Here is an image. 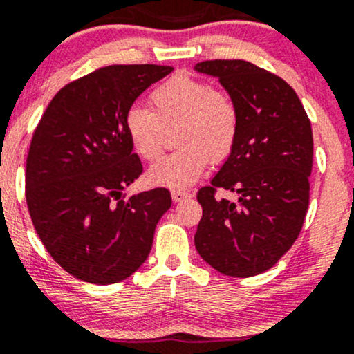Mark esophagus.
<instances>
[{
	"label": "esophagus",
	"instance_id": "34e87169",
	"mask_svg": "<svg viewBox=\"0 0 354 354\" xmlns=\"http://www.w3.org/2000/svg\"><path fill=\"white\" fill-rule=\"evenodd\" d=\"M189 197H191V194L184 191V189H174L172 191V199L176 201V203H182V201L189 199Z\"/></svg>",
	"mask_w": 354,
	"mask_h": 354
}]
</instances>
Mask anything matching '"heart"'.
I'll return each mask as SVG.
<instances>
[{"mask_svg": "<svg viewBox=\"0 0 354 354\" xmlns=\"http://www.w3.org/2000/svg\"><path fill=\"white\" fill-rule=\"evenodd\" d=\"M151 109L133 106L124 116V131L133 150L155 162L163 150V128L177 127L178 150L148 170V180L170 189H185L199 180L211 162L223 160L236 142L239 115L230 94L189 75H176L150 96Z\"/></svg>", "mask_w": 354, "mask_h": 354, "instance_id": "1", "label": "heart"}]
</instances>
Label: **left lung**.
Returning a JSON list of instances; mask_svg holds the SVG:
<instances>
[{"label": "left lung", "mask_w": 354, "mask_h": 354, "mask_svg": "<svg viewBox=\"0 0 354 354\" xmlns=\"http://www.w3.org/2000/svg\"><path fill=\"white\" fill-rule=\"evenodd\" d=\"M219 81L239 115L236 142L211 185L197 192L203 218L197 253L230 277L272 268L297 239L309 206L313 130L295 91L279 75L246 60L194 66ZM218 187L237 194L218 200Z\"/></svg>", "instance_id": "8db88e82"}]
</instances>
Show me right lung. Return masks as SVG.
Returning <instances> with one entry per match:
<instances>
[{"instance_id": "add662e5", "label": "right lung", "mask_w": 354, "mask_h": 354, "mask_svg": "<svg viewBox=\"0 0 354 354\" xmlns=\"http://www.w3.org/2000/svg\"><path fill=\"white\" fill-rule=\"evenodd\" d=\"M169 66H109L55 94L26 158V204L37 234L67 273L118 283L143 263L157 223L172 206L167 189L123 197L143 172L124 131L136 97Z\"/></svg>"}]
</instances>
